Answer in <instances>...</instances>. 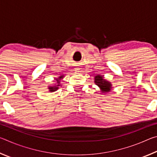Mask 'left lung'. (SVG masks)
I'll list each match as a JSON object with an SVG mask.
<instances>
[{"label": "left lung", "mask_w": 157, "mask_h": 157, "mask_svg": "<svg viewBox=\"0 0 157 157\" xmlns=\"http://www.w3.org/2000/svg\"><path fill=\"white\" fill-rule=\"evenodd\" d=\"M95 83L100 87L103 92H109L111 91V84L110 82L105 80L103 77L101 75H96L95 77Z\"/></svg>", "instance_id": "8db88e82"}]
</instances>
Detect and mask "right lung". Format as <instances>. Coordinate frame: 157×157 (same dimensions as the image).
<instances>
[{"label": "right lung", "instance_id": "add662e5", "mask_svg": "<svg viewBox=\"0 0 157 157\" xmlns=\"http://www.w3.org/2000/svg\"><path fill=\"white\" fill-rule=\"evenodd\" d=\"M63 78V76H60L59 77V78L56 79V82H57V84H55V86H49V89H50V92H53L55 91H56L57 89H58L59 88V86H60V80L61 79Z\"/></svg>", "mask_w": 157, "mask_h": 157}]
</instances>
